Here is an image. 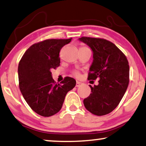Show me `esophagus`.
Wrapping results in <instances>:
<instances>
[{"mask_svg":"<svg viewBox=\"0 0 146 146\" xmlns=\"http://www.w3.org/2000/svg\"><path fill=\"white\" fill-rule=\"evenodd\" d=\"M81 82H79V81H77L76 82V87H80V86L81 85Z\"/></svg>","mask_w":146,"mask_h":146,"instance_id":"esophagus-1","label":"esophagus"}]
</instances>
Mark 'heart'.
Listing matches in <instances>:
<instances>
[{
	"instance_id": "1",
	"label": "heart",
	"mask_w": 146,
	"mask_h": 146,
	"mask_svg": "<svg viewBox=\"0 0 146 146\" xmlns=\"http://www.w3.org/2000/svg\"><path fill=\"white\" fill-rule=\"evenodd\" d=\"M87 48V47H85V46H81V48ZM73 74L75 76H77V77H78V76L79 75V72L78 71H73Z\"/></svg>"
}]
</instances>
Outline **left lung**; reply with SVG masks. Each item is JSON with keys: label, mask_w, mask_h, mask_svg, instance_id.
Here are the masks:
<instances>
[{"label": "left lung", "mask_w": 146, "mask_h": 146, "mask_svg": "<svg viewBox=\"0 0 146 146\" xmlns=\"http://www.w3.org/2000/svg\"><path fill=\"white\" fill-rule=\"evenodd\" d=\"M79 40L93 52L88 80L100 79L98 85H89L92 93L84 99V105L96 116L109 114L118 105L128 88V59L116 45L105 39L82 37Z\"/></svg>", "instance_id": "obj_1"}]
</instances>
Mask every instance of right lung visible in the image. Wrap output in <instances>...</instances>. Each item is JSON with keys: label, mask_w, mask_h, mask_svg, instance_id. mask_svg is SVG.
I'll return each instance as SVG.
<instances>
[{"label": "right lung", "mask_w": 146, "mask_h": 146, "mask_svg": "<svg viewBox=\"0 0 146 146\" xmlns=\"http://www.w3.org/2000/svg\"><path fill=\"white\" fill-rule=\"evenodd\" d=\"M72 38L48 39L32 45L18 64L19 88L30 107L37 114L49 117L61 110L67 92L76 81L65 77L59 83L53 79L51 70L60 65L59 52Z\"/></svg>", "instance_id": "right-lung-1"}]
</instances>
